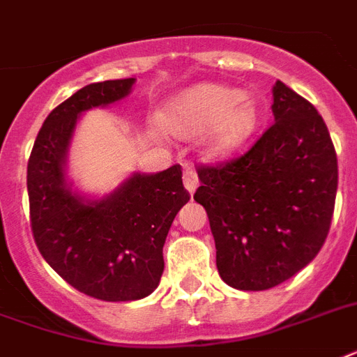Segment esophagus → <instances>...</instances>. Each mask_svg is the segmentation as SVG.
Masks as SVG:
<instances>
[{"label": "esophagus", "instance_id": "34e87169", "mask_svg": "<svg viewBox=\"0 0 357 357\" xmlns=\"http://www.w3.org/2000/svg\"><path fill=\"white\" fill-rule=\"evenodd\" d=\"M183 185L190 194H192L194 190H196V187H198V176H196V170L190 167V163H185Z\"/></svg>", "mask_w": 357, "mask_h": 357}]
</instances>
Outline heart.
<instances>
[{
	"mask_svg": "<svg viewBox=\"0 0 357 357\" xmlns=\"http://www.w3.org/2000/svg\"><path fill=\"white\" fill-rule=\"evenodd\" d=\"M159 123L179 139L208 132V158L224 159L248 143L259 124V113L244 89L198 84L169 100Z\"/></svg>",
	"mask_w": 357,
	"mask_h": 357,
	"instance_id": "b5f03b06",
	"label": "heart"
}]
</instances>
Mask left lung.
<instances>
[{"label": "left lung", "mask_w": 357, "mask_h": 357, "mask_svg": "<svg viewBox=\"0 0 357 357\" xmlns=\"http://www.w3.org/2000/svg\"><path fill=\"white\" fill-rule=\"evenodd\" d=\"M275 123L242 158L198 169L194 202L205 208L225 284L262 291L291 279L328 236L337 155L314 104L273 86Z\"/></svg>", "instance_id": "left-lung-1"}]
</instances>
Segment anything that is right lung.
<instances>
[{"instance_id": "1", "label": "right lung", "mask_w": 357, "mask_h": 357, "mask_svg": "<svg viewBox=\"0 0 357 357\" xmlns=\"http://www.w3.org/2000/svg\"><path fill=\"white\" fill-rule=\"evenodd\" d=\"M135 78L88 84L49 113L27 163L34 242L45 262L80 294L109 303L149 297L165 269L163 245L190 196L181 167L133 172L100 199L66 181V158L80 113L117 102Z\"/></svg>"}]
</instances>
